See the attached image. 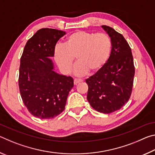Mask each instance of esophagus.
<instances>
[{"label": "esophagus", "mask_w": 155, "mask_h": 155, "mask_svg": "<svg viewBox=\"0 0 155 155\" xmlns=\"http://www.w3.org/2000/svg\"><path fill=\"white\" fill-rule=\"evenodd\" d=\"M82 81H83L81 80V79H79V78H74V85H77L78 83L82 82Z\"/></svg>", "instance_id": "34e87169"}]
</instances>
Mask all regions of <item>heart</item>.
Returning <instances> with one entry per match:
<instances>
[{
	"label": "heart",
	"mask_w": 155,
	"mask_h": 155,
	"mask_svg": "<svg viewBox=\"0 0 155 155\" xmlns=\"http://www.w3.org/2000/svg\"><path fill=\"white\" fill-rule=\"evenodd\" d=\"M111 41L104 33H94L77 31L67 36L64 44H57L53 57L60 70L68 74L72 70L75 57L78 62L74 74L81 77L90 71H99L108 61L111 52Z\"/></svg>",
	"instance_id": "obj_1"
}]
</instances>
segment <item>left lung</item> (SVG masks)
Returning <instances> with one entry per match:
<instances>
[{
    "mask_svg": "<svg viewBox=\"0 0 155 155\" xmlns=\"http://www.w3.org/2000/svg\"><path fill=\"white\" fill-rule=\"evenodd\" d=\"M102 27L111 38V52L106 64L86 79L87 99L97 111L111 114L121 109L129 100L135 66L130 47L122 34L108 26Z\"/></svg>",
    "mask_w": 155,
    "mask_h": 155,
    "instance_id": "1",
    "label": "left lung"
}]
</instances>
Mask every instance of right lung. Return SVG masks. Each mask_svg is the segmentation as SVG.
Returning <instances> with one entry per match:
<instances>
[{
  "mask_svg": "<svg viewBox=\"0 0 155 155\" xmlns=\"http://www.w3.org/2000/svg\"><path fill=\"white\" fill-rule=\"evenodd\" d=\"M65 31L44 28L27 41L20 58L18 84L25 107L33 116L51 119L63 112L74 87L71 77L54 71L53 49Z\"/></svg>",
  "mask_w": 155,
  "mask_h": 155,
  "instance_id": "right-lung-1",
  "label": "right lung"
}]
</instances>
